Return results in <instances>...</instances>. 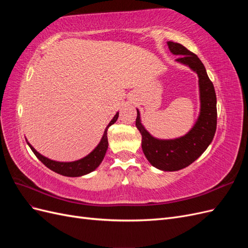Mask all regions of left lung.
Returning a JSON list of instances; mask_svg holds the SVG:
<instances>
[{
  "mask_svg": "<svg viewBox=\"0 0 248 248\" xmlns=\"http://www.w3.org/2000/svg\"><path fill=\"white\" fill-rule=\"evenodd\" d=\"M168 46L170 52L179 56L177 62L187 65L198 73L201 99L198 121L188 133L175 140L153 138L140 123L139 109L136 125L141 134L142 152L149 162L159 170L172 171L188 167L211 144L216 131L217 108L214 86L198 56L180 43L169 41Z\"/></svg>",
  "mask_w": 248,
  "mask_h": 248,
  "instance_id": "left-lung-1",
  "label": "left lung"
}]
</instances>
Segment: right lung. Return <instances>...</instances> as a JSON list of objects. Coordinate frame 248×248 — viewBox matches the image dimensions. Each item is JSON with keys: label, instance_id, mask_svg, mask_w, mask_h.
Wrapping results in <instances>:
<instances>
[{"label": "right lung", "instance_id": "add662e5", "mask_svg": "<svg viewBox=\"0 0 248 248\" xmlns=\"http://www.w3.org/2000/svg\"><path fill=\"white\" fill-rule=\"evenodd\" d=\"M118 117H119V112H117L115 117L112 118V120L109 122V124L107 126V128H106V130H104V133H103V137L98 144V146H97L89 155H87L86 157H84V158H81L77 161L60 162V161L48 159V158H46V157H44L43 155L37 152L36 150L31 145H30L28 141L27 142H28L29 147L31 148V150L36 155L37 158H38L44 164V166L47 167L49 170H54L55 172H58V174H60V175L67 176V177H80V176L89 174V172L93 171L94 170H96L99 167V164L103 160L104 155H106L108 147V129L110 125H112L117 121Z\"/></svg>", "mask_w": 248, "mask_h": 248}]
</instances>
